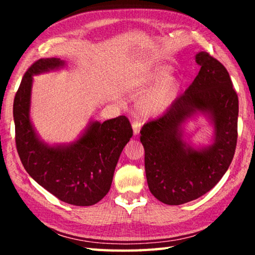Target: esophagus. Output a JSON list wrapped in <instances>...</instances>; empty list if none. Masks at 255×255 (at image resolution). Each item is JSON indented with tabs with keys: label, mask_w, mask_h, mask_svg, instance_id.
Listing matches in <instances>:
<instances>
[{
	"label": "esophagus",
	"mask_w": 255,
	"mask_h": 255,
	"mask_svg": "<svg viewBox=\"0 0 255 255\" xmlns=\"http://www.w3.org/2000/svg\"><path fill=\"white\" fill-rule=\"evenodd\" d=\"M141 124L139 122H133L132 123V129H133V135H138L140 130Z\"/></svg>",
	"instance_id": "esophagus-1"
}]
</instances>
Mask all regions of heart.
Segmentation results:
<instances>
[{"instance_id": "1", "label": "heart", "mask_w": 255, "mask_h": 255, "mask_svg": "<svg viewBox=\"0 0 255 255\" xmlns=\"http://www.w3.org/2000/svg\"><path fill=\"white\" fill-rule=\"evenodd\" d=\"M170 67H159L149 76L148 83H158L141 98L137 110L141 117H150L163 112L169 107L179 92V81L169 77Z\"/></svg>"}]
</instances>
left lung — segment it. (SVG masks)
Here are the masks:
<instances>
[{
  "label": "left lung",
  "instance_id": "8db88e82",
  "mask_svg": "<svg viewBox=\"0 0 255 255\" xmlns=\"http://www.w3.org/2000/svg\"><path fill=\"white\" fill-rule=\"evenodd\" d=\"M196 62L200 71L187 91L140 130L149 191L171 206L198 199L213 189L230 167L237 143L239 98L230 74L206 51L196 55ZM198 111L210 115L215 139L195 150L182 139V124Z\"/></svg>",
  "mask_w": 255,
  "mask_h": 255
}]
</instances>
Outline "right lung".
Returning <instances> with one entry per match:
<instances>
[{
    "instance_id": "obj_1",
    "label": "right lung",
    "mask_w": 255,
    "mask_h": 255,
    "mask_svg": "<svg viewBox=\"0 0 255 255\" xmlns=\"http://www.w3.org/2000/svg\"><path fill=\"white\" fill-rule=\"evenodd\" d=\"M59 58H41L24 73L13 102L15 145L29 175L59 200L92 206L110 190L120 154L132 136L125 116L94 122L79 140L68 146L41 143L30 122L32 76L62 67Z\"/></svg>"
}]
</instances>
